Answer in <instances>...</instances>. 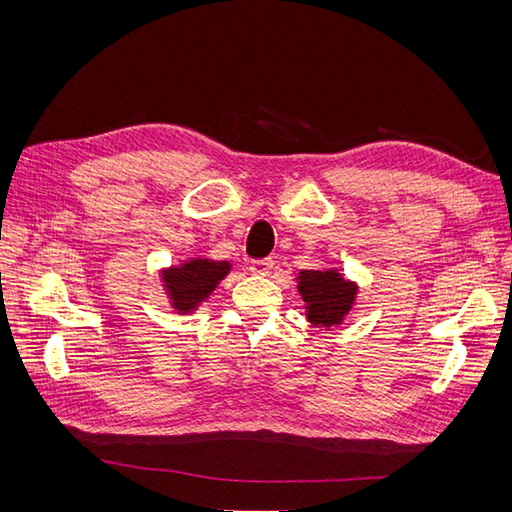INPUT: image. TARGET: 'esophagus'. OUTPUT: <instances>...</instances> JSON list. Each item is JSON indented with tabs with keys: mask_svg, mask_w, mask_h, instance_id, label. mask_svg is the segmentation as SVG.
<instances>
[{
	"mask_svg": "<svg viewBox=\"0 0 512 512\" xmlns=\"http://www.w3.org/2000/svg\"><path fill=\"white\" fill-rule=\"evenodd\" d=\"M271 269H273V260H269V258L250 262V273H254V275H269Z\"/></svg>",
	"mask_w": 512,
	"mask_h": 512,
	"instance_id": "34e87169",
	"label": "esophagus"
}]
</instances>
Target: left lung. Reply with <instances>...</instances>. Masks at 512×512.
<instances>
[{"instance_id":"8db88e82","label":"left lung","mask_w":512,"mask_h":512,"mask_svg":"<svg viewBox=\"0 0 512 512\" xmlns=\"http://www.w3.org/2000/svg\"><path fill=\"white\" fill-rule=\"evenodd\" d=\"M297 290L305 303L307 322L320 331H331L352 314L359 284L339 269H303L297 275Z\"/></svg>"}]
</instances>
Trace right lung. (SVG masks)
Here are the masks:
<instances>
[{
    "label": "right lung",
    "mask_w": 512,
    "mask_h": 512,
    "mask_svg": "<svg viewBox=\"0 0 512 512\" xmlns=\"http://www.w3.org/2000/svg\"><path fill=\"white\" fill-rule=\"evenodd\" d=\"M230 269L232 265L228 260H211L200 256L162 269L160 282L168 305L173 307V312L183 316L196 312L230 273Z\"/></svg>",
    "instance_id": "right-lung-1"
}]
</instances>
